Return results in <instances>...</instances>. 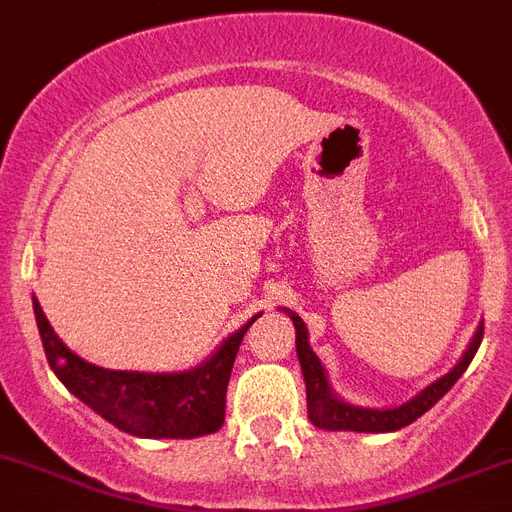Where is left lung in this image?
<instances>
[{"label": "left lung", "instance_id": "obj_1", "mask_svg": "<svg viewBox=\"0 0 512 512\" xmlns=\"http://www.w3.org/2000/svg\"><path fill=\"white\" fill-rule=\"evenodd\" d=\"M295 324V350H298V361H301L303 379H306V403H308V418L311 424L327 432H398L403 426L413 424L418 416H424L442 395L460 379V374L468 369V363L474 361L476 350L484 337V322L476 329L474 340L468 342V350L463 353L453 371H447L445 377H439L429 387L418 392L416 398L408 403L398 405V408H361V405H350L340 400L329 387L327 371H324L322 361L316 358V353L308 345V329L303 319L293 311H287Z\"/></svg>", "mask_w": 512, "mask_h": 512}]
</instances>
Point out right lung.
I'll return each instance as SVG.
<instances>
[{
    "label": "right lung",
    "instance_id": "obj_1",
    "mask_svg": "<svg viewBox=\"0 0 512 512\" xmlns=\"http://www.w3.org/2000/svg\"><path fill=\"white\" fill-rule=\"evenodd\" d=\"M38 335L52 371L75 398L120 432L143 439H193L225 424L227 382L240 342L256 316L227 337L214 356L180 374L112 371L83 361L54 335L52 324L33 298Z\"/></svg>",
    "mask_w": 512,
    "mask_h": 512
}]
</instances>
